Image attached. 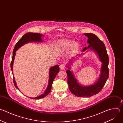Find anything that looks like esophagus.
<instances>
[{
  "label": "esophagus",
  "mask_w": 123,
  "mask_h": 123,
  "mask_svg": "<svg viewBox=\"0 0 123 123\" xmlns=\"http://www.w3.org/2000/svg\"><path fill=\"white\" fill-rule=\"evenodd\" d=\"M60 69H64L65 68V65L64 63H61L59 66Z\"/></svg>",
  "instance_id": "34e87169"
}]
</instances>
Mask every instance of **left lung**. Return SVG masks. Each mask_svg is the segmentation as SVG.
<instances>
[{"label":"left lung","instance_id":"left-lung-1","mask_svg":"<svg viewBox=\"0 0 123 123\" xmlns=\"http://www.w3.org/2000/svg\"><path fill=\"white\" fill-rule=\"evenodd\" d=\"M84 34L88 37L87 42L89 45L87 47H85L82 51H84L88 48L94 50L98 55L102 63V65L101 70V73L98 81L93 85L88 86H82L79 84L73 73L69 69L66 71L68 75V83L70 91L73 94L79 97H90L99 93L106 84L109 75V59L105 44L96 35L93 33H86ZM68 68L70 69L68 66Z\"/></svg>","mask_w":123,"mask_h":123}]
</instances>
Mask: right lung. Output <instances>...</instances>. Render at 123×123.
Wrapping results in <instances>:
<instances>
[{"label": "right lung", "instance_id": "obj_1", "mask_svg": "<svg viewBox=\"0 0 123 123\" xmlns=\"http://www.w3.org/2000/svg\"><path fill=\"white\" fill-rule=\"evenodd\" d=\"M42 37V35L38 33H33V32H28L27 33L25 34L24 36L19 39V40L17 42V43L16 44L12 52V60L11 63V68L12 69V66H13V63L14 61V57L15 55V51L18 49L20 47L24 45L25 44H26L29 42H35V41H37V42H41L42 41V40L41 39V37ZM59 71V67L58 65H56L54 67H52L49 71V84L47 88L44 93L42 94V95L37 97L36 98H31V99H40L45 97L50 92L51 90V86H52V84L53 83V81L54 79H55L57 73H58ZM13 74V72H12ZM13 83L15 86L16 87V88L18 89L19 91V90L18 89V87L17 86V85L16 84V82L15 81L14 77H13Z\"/></svg>", "mask_w": 123, "mask_h": 123}]
</instances>
